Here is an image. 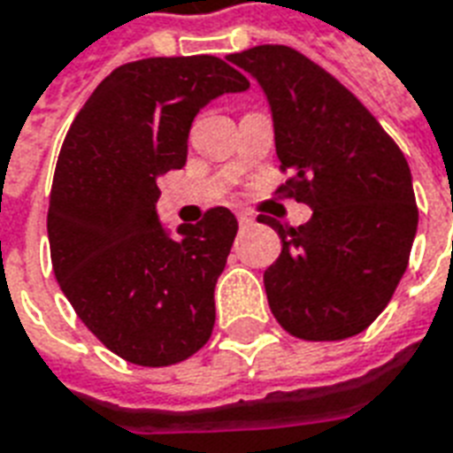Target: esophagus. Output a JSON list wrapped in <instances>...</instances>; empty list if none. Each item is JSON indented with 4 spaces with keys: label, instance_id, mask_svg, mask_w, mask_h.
<instances>
[{
    "label": "esophagus",
    "instance_id": "obj_1",
    "mask_svg": "<svg viewBox=\"0 0 453 453\" xmlns=\"http://www.w3.org/2000/svg\"><path fill=\"white\" fill-rule=\"evenodd\" d=\"M236 217H238V224H241V226H250V224L255 222L250 212H245V210H238Z\"/></svg>",
    "mask_w": 453,
    "mask_h": 453
}]
</instances>
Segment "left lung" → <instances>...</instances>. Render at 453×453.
Listing matches in <instances>:
<instances>
[{"label": "left lung", "mask_w": 453, "mask_h": 453, "mask_svg": "<svg viewBox=\"0 0 453 453\" xmlns=\"http://www.w3.org/2000/svg\"><path fill=\"white\" fill-rule=\"evenodd\" d=\"M226 61L262 87L290 172L281 188L311 208L297 229L257 217L283 243L265 272L272 314L296 338H352L388 307L409 265L418 226L409 163L361 101L296 49L262 44Z\"/></svg>", "instance_id": "8db88e82"}]
</instances>
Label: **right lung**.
Masks as SVG:
<instances>
[{"label": "right lung", "mask_w": 453, "mask_h": 453, "mask_svg": "<svg viewBox=\"0 0 453 453\" xmlns=\"http://www.w3.org/2000/svg\"><path fill=\"white\" fill-rule=\"evenodd\" d=\"M248 87L217 56L125 63L63 142L47 215L56 281L82 324L132 364L170 366L212 335L236 217L212 208L172 234L157 217V179L187 165L201 108Z\"/></svg>", "instance_id": "right-lung-1"}]
</instances>
